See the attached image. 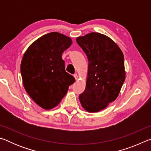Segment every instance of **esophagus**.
<instances>
[{
	"label": "esophagus",
	"mask_w": 151,
	"mask_h": 151,
	"mask_svg": "<svg viewBox=\"0 0 151 151\" xmlns=\"http://www.w3.org/2000/svg\"><path fill=\"white\" fill-rule=\"evenodd\" d=\"M74 77H75L76 80H78V75H76V74H75V75H74Z\"/></svg>",
	"instance_id": "esophagus-1"
}]
</instances>
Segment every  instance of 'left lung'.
I'll use <instances>...</instances> for the list:
<instances>
[{"label":"left lung","mask_w":151,"mask_h":151,"mask_svg":"<svg viewBox=\"0 0 151 151\" xmlns=\"http://www.w3.org/2000/svg\"><path fill=\"white\" fill-rule=\"evenodd\" d=\"M88 60L85 91L79 95L83 108L97 112L118 97L126 73L121 48L107 36L91 32L76 39Z\"/></svg>","instance_id":"obj_1"}]
</instances>
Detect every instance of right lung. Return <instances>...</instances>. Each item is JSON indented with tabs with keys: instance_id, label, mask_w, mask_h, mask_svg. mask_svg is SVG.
<instances>
[{
	"instance_id": "add662e5",
	"label": "right lung",
	"mask_w": 151,
	"mask_h": 151,
	"mask_svg": "<svg viewBox=\"0 0 151 151\" xmlns=\"http://www.w3.org/2000/svg\"><path fill=\"white\" fill-rule=\"evenodd\" d=\"M70 37L57 32L42 36L27 48L20 64L24 89L46 110L57 106L75 78L65 70L62 55L72 45Z\"/></svg>"
}]
</instances>
